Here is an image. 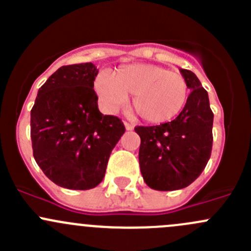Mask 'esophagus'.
I'll list each match as a JSON object with an SVG mask.
<instances>
[{"instance_id": "34e87169", "label": "esophagus", "mask_w": 251, "mask_h": 251, "mask_svg": "<svg viewBox=\"0 0 251 251\" xmlns=\"http://www.w3.org/2000/svg\"><path fill=\"white\" fill-rule=\"evenodd\" d=\"M124 125H125V128H126V130H128V131L133 130V127H135V125H133V124L127 123V121H125V123H124Z\"/></svg>"}]
</instances>
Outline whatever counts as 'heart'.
<instances>
[{"label": "heart", "instance_id": "b5f03b06", "mask_svg": "<svg viewBox=\"0 0 251 251\" xmlns=\"http://www.w3.org/2000/svg\"><path fill=\"white\" fill-rule=\"evenodd\" d=\"M95 90L103 104L114 110L132 96V109L147 123L173 120L184 108L188 85L179 73L155 64H130L113 75L102 73L96 78Z\"/></svg>", "mask_w": 251, "mask_h": 251}]
</instances>
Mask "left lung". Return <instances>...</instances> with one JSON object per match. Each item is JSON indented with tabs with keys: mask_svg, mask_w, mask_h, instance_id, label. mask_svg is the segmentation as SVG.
<instances>
[{
	"mask_svg": "<svg viewBox=\"0 0 251 251\" xmlns=\"http://www.w3.org/2000/svg\"><path fill=\"white\" fill-rule=\"evenodd\" d=\"M191 90L184 108L170 123L137 126L140 168L144 182L156 191H176L196 181L209 161L214 114L209 96L194 73L179 69Z\"/></svg>",
	"mask_w": 251,
	"mask_h": 251,
	"instance_id": "1",
	"label": "left lung"
}]
</instances>
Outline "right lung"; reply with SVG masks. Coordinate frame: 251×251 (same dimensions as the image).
<instances>
[{
    "mask_svg": "<svg viewBox=\"0 0 251 251\" xmlns=\"http://www.w3.org/2000/svg\"><path fill=\"white\" fill-rule=\"evenodd\" d=\"M92 63L60 67L37 92L30 127L34 158L44 174L68 189L95 188L104 178L123 121L103 115L93 82Z\"/></svg>",
    "mask_w": 251,
    "mask_h": 251,
    "instance_id": "1",
    "label": "right lung"
}]
</instances>
